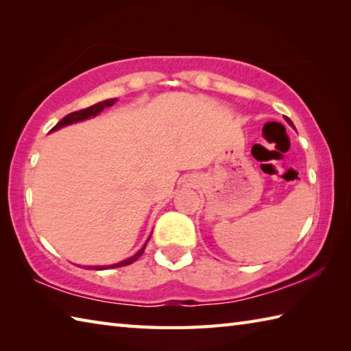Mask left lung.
I'll list each match as a JSON object with an SVG mask.
<instances>
[{
    "instance_id": "8db88e82",
    "label": "left lung",
    "mask_w": 351,
    "mask_h": 351,
    "mask_svg": "<svg viewBox=\"0 0 351 351\" xmlns=\"http://www.w3.org/2000/svg\"><path fill=\"white\" fill-rule=\"evenodd\" d=\"M285 121H287L289 125H293V122H291V121H289V117H287V116H285Z\"/></svg>"
}]
</instances>
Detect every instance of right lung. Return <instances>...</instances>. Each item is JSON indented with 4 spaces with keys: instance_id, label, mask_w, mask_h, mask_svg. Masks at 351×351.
Masks as SVG:
<instances>
[{
    "instance_id": "obj_1",
    "label": "right lung",
    "mask_w": 351,
    "mask_h": 351,
    "mask_svg": "<svg viewBox=\"0 0 351 351\" xmlns=\"http://www.w3.org/2000/svg\"><path fill=\"white\" fill-rule=\"evenodd\" d=\"M116 102H117V98H111V99L101 101V102H98V104H95V106L87 107V108H84V110L73 111V113H71V114H68V116H64V117L62 119V121L58 122L49 132L60 130V128H63V126H68V125H72V123L83 122V121H87V119H92V117H95V116H98L102 110H106V108H108V107H111V106H114ZM149 238H151V237H149ZM149 238L146 240V243L143 244V247H141V249L136 253V255H132L131 258H126V259L121 261V263H117V264H111V265H90L88 268H92V270H108V268H117V267L130 265V264L134 263V261H137L141 255H143V252H145V247H146V244H147V241H149Z\"/></svg>"
}]
</instances>
